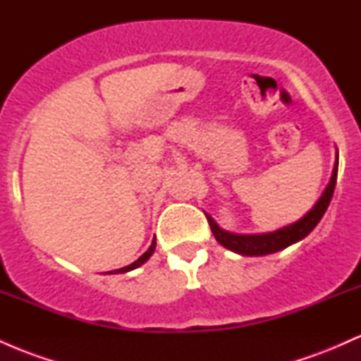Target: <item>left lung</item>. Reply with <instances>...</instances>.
Masks as SVG:
<instances>
[{
	"label": "left lung",
	"mask_w": 361,
	"mask_h": 361,
	"mask_svg": "<svg viewBox=\"0 0 361 361\" xmlns=\"http://www.w3.org/2000/svg\"><path fill=\"white\" fill-rule=\"evenodd\" d=\"M338 151H336V161H334L333 175L327 186L322 192L319 200L314 204L312 209L309 210L304 217L299 219L297 222L288 224V226L281 227V229L273 231V233H264V234H234L229 231H224L219 227V224L207 215V221L210 224V229H212L214 238L217 239L219 244H222L227 250L238 252L243 256H264L271 255V252L281 251L285 247L292 246V244L302 241L305 235L312 233L314 227L317 226L319 221L322 219V215L329 207L331 198H333L334 186H336V178H338Z\"/></svg>",
	"instance_id": "8db88e82"
}]
</instances>
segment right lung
<instances>
[{
  "instance_id": "add662e5",
  "label": "right lung",
  "mask_w": 361,
  "mask_h": 361,
  "mask_svg": "<svg viewBox=\"0 0 361 361\" xmlns=\"http://www.w3.org/2000/svg\"><path fill=\"white\" fill-rule=\"evenodd\" d=\"M154 250H156V239H152V244H151V246H149V250L144 252V255L140 256L139 259H135L134 263H130V264H128V267H123V268H120V270H114V271H109V273H127V271L135 270V268H139L140 264H144L149 258H151L152 252H154Z\"/></svg>"
}]
</instances>
